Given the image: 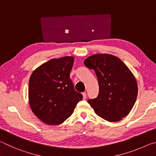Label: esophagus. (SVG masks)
Masks as SVG:
<instances>
[{
	"label": "esophagus",
	"mask_w": 156,
	"mask_h": 156,
	"mask_svg": "<svg viewBox=\"0 0 156 156\" xmlns=\"http://www.w3.org/2000/svg\"><path fill=\"white\" fill-rule=\"evenodd\" d=\"M82 94H83V99H84V100H85V99L87 98V94H86V93H84V92H83V93Z\"/></svg>",
	"instance_id": "obj_1"
}]
</instances>
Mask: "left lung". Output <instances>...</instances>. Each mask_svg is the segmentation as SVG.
<instances>
[{"instance_id":"8db88e82","label":"left lung","mask_w":156,"mask_h":156,"mask_svg":"<svg viewBox=\"0 0 156 156\" xmlns=\"http://www.w3.org/2000/svg\"><path fill=\"white\" fill-rule=\"evenodd\" d=\"M98 78L99 94L88 100L98 115L109 122H118L129 114L138 96V84L130 69L119 58L98 54L84 60Z\"/></svg>"}]
</instances>
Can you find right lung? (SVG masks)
Masks as SVG:
<instances>
[{
  "label": "right lung",
  "mask_w": 156,
  "mask_h": 156,
  "mask_svg": "<svg viewBox=\"0 0 156 156\" xmlns=\"http://www.w3.org/2000/svg\"><path fill=\"white\" fill-rule=\"evenodd\" d=\"M74 57L53 58L36 68L29 81V102L33 113L47 125H58L71 116L83 95L70 79Z\"/></svg>",
  "instance_id": "right-lung-1"
}]
</instances>
